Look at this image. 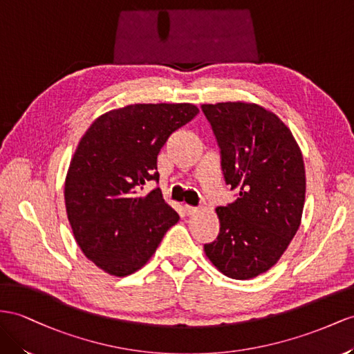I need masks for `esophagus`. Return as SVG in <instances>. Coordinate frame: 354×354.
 Wrapping results in <instances>:
<instances>
[{
  "label": "esophagus",
  "mask_w": 354,
  "mask_h": 354,
  "mask_svg": "<svg viewBox=\"0 0 354 354\" xmlns=\"http://www.w3.org/2000/svg\"><path fill=\"white\" fill-rule=\"evenodd\" d=\"M197 209L194 206H189V205H184V212L187 214V215H193L194 212H196Z\"/></svg>",
  "instance_id": "esophagus-1"
}]
</instances>
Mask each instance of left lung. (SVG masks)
Instances as JSON below:
<instances>
[{
	"instance_id": "8db88e82",
	"label": "left lung",
	"mask_w": 354,
	"mask_h": 354,
	"mask_svg": "<svg viewBox=\"0 0 354 354\" xmlns=\"http://www.w3.org/2000/svg\"><path fill=\"white\" fill-rule=\"evenodd\" d=\"M202 112L220 148L225 184L238 193L216 207L220 233L205 252L225 277L254 278L277 263L301 224L302 152L287 125L257 104H203Z\"/></svg>"
}]
</instances>
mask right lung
Here are the masks:
<instances>
[{"label": "right lung", "instance_id": "obj_1", "mask_svg": "<svg viewBox=\"0 0 354 354\" xmlns=\"http://www.w3.org/2000/svg\"><path fill=\"white\" fill-rule=\"evenodd\" d=\"M194 104H130L91 124L70 162L66 209L84 254L104 272L140 269L179 215L165 202L157 156L169 136L197 115Z\"/></svg>", "mask_w": 354, "mask_h": 354}]
</instances>
